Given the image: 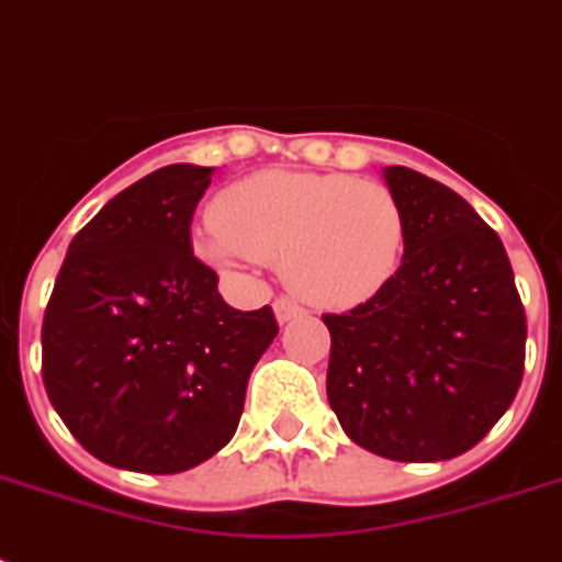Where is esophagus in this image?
Returning a JSON list of instances; mask_svg holds the SVG:
<instances>
[{"mask_svg":"<svg viewBox=\"0 0 562 562\" xmlns=\"http://www.w3.org/2000/svg\"><path fill=\"white\" fill-rule=\"evenodd\" d=\"M273 315H277L280 324H289V321L303 315V308H300L297 303H291V300H277V303H273Z\"/></svg>","mask_w":562,"mask_h":562,"instance_id":"1","label":"esophagus"}]
</instances>
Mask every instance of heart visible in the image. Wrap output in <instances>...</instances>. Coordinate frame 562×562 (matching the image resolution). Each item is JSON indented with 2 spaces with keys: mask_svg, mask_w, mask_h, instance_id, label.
<instances>
[{
  "mask_svg": "<svg viewBox=\"0 0 562 562\" xmlns=\"http://www.w3.org/2000/svg\"><path fill=\"white\" fill-rule=\"evenodd\" d=\"M405 247V212L375 180L338 171H259L212 203V224L194 250L218 271L280 262L297 297L344 312L373 300L393 280Z\"/></svg>",
  "mask_w": 562,
  "mask_h": 562,
  "instance_id": "obj_1",
  "label": "heart"
}]
</instances>
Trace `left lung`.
<instances>
[{
  "instance_id": "obj_1",
  "label": "left lung",
  "mask_w": 562,
  "mask_h": 562,
  "mask_svg": "<svg viewBox=\"0 0 562 562\" xmlns=\"http://www.w3.org/2000/svg\"><path fill=\"white\" fill-rule=\"evenodd\" d=\"M405 212L400 271L333 335L326 396L352 443L391 461L470 452L510 408L525 364V308L502 238L443 183L382 169Z\"/></svg>"
}]
</instances>
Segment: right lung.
Returning <instances> with one entry per match:
<instances>
[{
  "label": "right lung",
  "instance_id": "obj_1",
  "mask_svg": "<svg viewBox=\"0 0 562 562\" xmlns=\"http://www.w3.org/2000/svg\"><path fill=\"white\" fill-rule=\"evenodd\" d=\"M212 175L175 162L119 192L72 238L48 300V400L119 470L171 475L224 449L280 333L271 306H227L194 259L189 227Z\"/></svg>",
  "mask_w": 562,
  "mask_h": 562
}]
</instances>
